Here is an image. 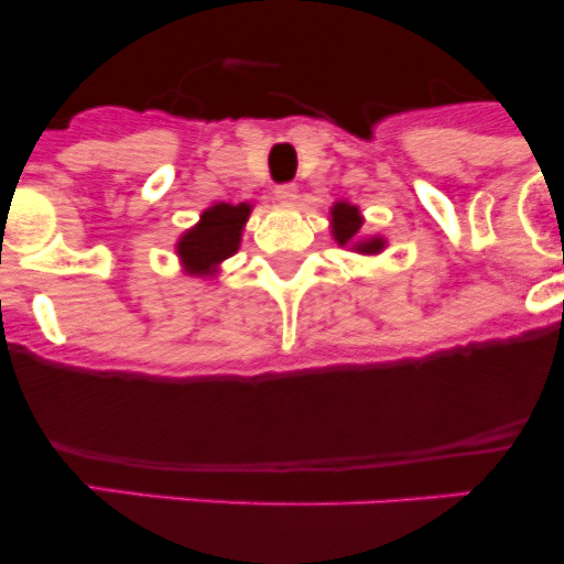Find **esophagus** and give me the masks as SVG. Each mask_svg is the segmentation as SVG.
I'll return each mask as SVG.
<instances>
[{
    "instance_id": "obj_1",
    "label": "esophagus",
    "mask_w": 564,
    "mask_h": 564,
    "mask_svg": "<svg viewBox=\"0 0 564 564\" xmlns=\"http://www.w3.org/2000/svg\"><path fill=\"white\" fill-rule=\"evenodd\" d=\"M275 198L281 204H286V207H294L300 202V191L294 185H281L275 187Z\"/></svg>"
}]
</instances>
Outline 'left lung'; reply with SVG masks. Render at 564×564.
Wrapping results in <instances>:
<instances>
[{
	"instance_id": "8db88e82",
	"label": "left lung",
	"mask_w": 564,
	"mask_h": 564,
	"mask_svg": "<svg viewBox=\"0 0 564 564\" xmlns=\"http://www.w3.org/2000/svg\"><path fill=\"white\" fill-rule=\"evenodd\" d=\"M362 224L366 218L357 204L340 198L329 207V231L340 248H349L360 256H379L388 248V240L382 235H362Z\"/></svg>"
}]
</instances>
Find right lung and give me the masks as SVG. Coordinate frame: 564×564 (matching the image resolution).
<instances>
[{
	"instance_id": "right-lung-1",
	"label": "right lung",
	"mask_w": 564,
	"mask_h": 564,
	"mask_svg": "<svg viewBox=\"0 0 564 564\" xmlns=\"http://www.w3.org/2000/svg\"><path fill=\"white\" fill-rule=\"evenodd\" d=\"M253 213V204L215 202L198 215V224L191 226L174 242V253L185 275L215 281L220 264L240 250L242 231Z\"/></svg>"
}]
</instances>
